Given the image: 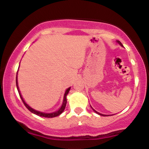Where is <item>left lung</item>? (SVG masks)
Returning a JSON list of instances; mask_svg holds the SVG:
<instances>
[{"mask_svg": "<svg viewBox=\"0 0 149 149\" xmlns=\"http://www.w3.org/2000/svg\"><path fill=\"white\" fill-rule=\"evenodd\" d=\"M116 42H118V44H119V45L121 46V47H123V44H122V43H121V42H120V41H119V40H116ZM90 107H91V108H92V110H93V111H95V113H97V114H98V115H100V116H109V115H104V114L100 113L97 112V111H95V109H93V108H92V107H91V105H90Z\"/></svg>", "mask_w": 149, "mask_h": 149, "instance_id": "obj_1", "label": "left lung"}]
</instances>
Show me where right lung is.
<instances>
[{"mask_svg": "<svg viewBox=\"0 0 149 149\" xmlns=\"http://www.w3.org/2000/svg\"><path fill=\"white\" fill-rule=\"evenodd\" d=\"M19 64H20V63H19ZM18 71H19V69H18ZM18 71H17V76H16V85H17V88L19 95L20 98H21V100H22V102H23V103L24 104L25 107H26L27 109H28L31 112L33 113L36 114V115H37V116H41V117H45V118H54V117H56V116H59V115H60V114L62 113L63 111H64L65 107H66V102H67V100H66V96H67L68 93H69V90H70V89H71V87H70V88H69L66 89V91H65L64 95V98H63L62 104H61V107L59 108V109H58L57 111H54V112H52V113H44V112L39 111L36 110V109H33V108L31 107L29 105V104H27L26 102L25 101H24V100L23 97H22V95L21 92H20L19 88V86H18V78H17Z\"/></svg>", "mask_w": 149, "mask_h": 149, "instance_id": "obj_1", "label": "right lung"}]
</instances>
